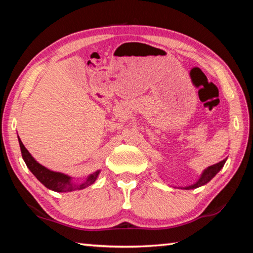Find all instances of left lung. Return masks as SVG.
<instances>
[{
  "label": "left lung",
  "mask_w": 253,
  "mask_h": 253,
  "mask_svg": "<svg viewBox=\"0 0 253 253\" xmlns=\"http://www.w3.org/2000/svg\"><path fill=\"white\" fill-rule=\"evenodd\" d=\"M226 160H223L221 161L219 163H216V164H214L212 166H209V168L204 170V172L202 173V175H201V177L198 182H196L195 184H193V185L191 186H187L185 187V190H192V188H196V187H200L204 185V184H207L208 182L211 181V179L215 176L216 173L219 172V170L223 168L224 163H225Z\"/></svg>",
  "instance_id": "1"
}]
</instances>
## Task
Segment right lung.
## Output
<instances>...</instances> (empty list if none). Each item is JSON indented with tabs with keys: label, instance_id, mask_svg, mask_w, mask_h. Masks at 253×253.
I'll return each mask as SVG.
<instances>
[{
	"label": "right lung",
	"instance_id": "obj_1",
	"mask_svg": "<svg viewBox=\"0 0 253 253\" xmlns=\"http://www.w3.org/2000/svg\"><path fill=\"white\" fill-rule=\"evenodd\" d=\"M19 143H20L21 153H22V157L29 169L31 170L34 176L39 179V181L43 184L45 187H48L52 191L71 192L76 190H83V188L91 185V184L96 181L98 174H99V170H97V172L89 175L87 181L84 183L75 184L71 182V177L68 176V175L53 172V170H50L46 168H44V166L39 164V163H38L31 156V154L28 152V149L24 147V145L22 142H21L20 138H19Z\"/></svg>",
	"mask_w": 253,
	"mask_h": 253
}]
</instances>
